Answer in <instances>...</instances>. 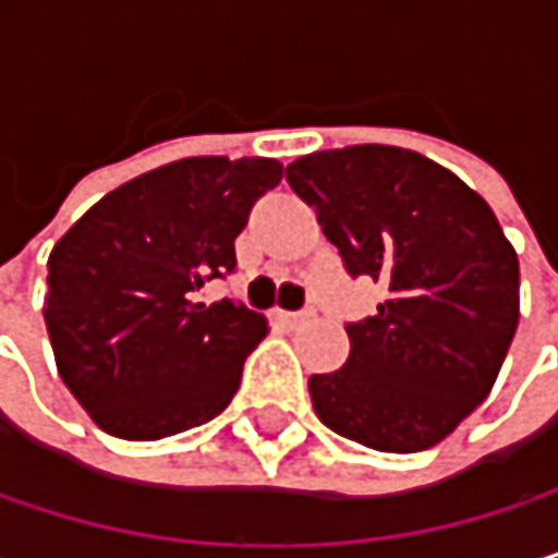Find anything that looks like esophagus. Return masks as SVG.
<instances>
[{
	"label": "esophagus",
	"instance_id": "esophagus-1",
	"mask_svg": "<svg viewBox=\"0 0 558 558\" xmlns=\"http://www.w3.org/2000/svg\"><path fill=\"white\" fill-rule=\"evenodd\" d=\"M313 310H300V313H278V319L283 326H290V329H296V326H306V323H313Z\"/></svg>",
	"mask_w": 558,
	"mask_h": 558
}]
</instances>
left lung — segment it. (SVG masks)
I'll return each instance as SVG.
<instances>
[{
    "instance_id": "left-lung-1",
    "label": "left lung",
    "mask_w": 558,
    "mask_h": 558,
    "mask_svg": "<svg viewBox=\"0 0 558 558\" xmlns=\"http://www.w3.org/2000/svg\"><path fill=\"white\" fill-rule=\"evenodd\" d=\"M349 275L388 287L345 326L349 359L313 375L316 416L378 452L442 442L498 381L520 319V265L492 206L442 165L393 145L287 165Z\"/></svg>"
}]
</instances>
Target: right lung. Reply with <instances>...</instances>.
Returning <instances> with one entry per match:
<instances>
[{
    "label": "right lung",
    "mask_w": 558,
    "mask_h": 558,
    "mask_svg": "<svg viewBox=\"0 0 558 558\" xmlns=\"http://www.w3.org/2000/svg\"><path fill=\"white\" fill-rule=\"evenodd\" d=\"M275 158H183L89 206L48 258L57 375L109 436L151 442L219 416L268 336L242 303H199L235 268L248 209L275 190Z\"/></svg>",
    "instance_id": "obj_1"
}]
</instances>
